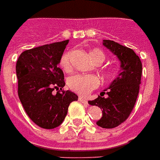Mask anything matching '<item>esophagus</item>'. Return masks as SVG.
Returning a JSON list of instances; mask_svg holds the SVG:
<instances>
[{"mask_svg": "<svg viewBox=\"0 0 160 160\" xmlns=\"http://www.w3.org/2000/svg\"><path fill=\"white\" fill-rule=\"evenodd\" d=\"M78 101H79L80 102H82V103H88V101L86 100L85 98H83L82 96H79V97H78Z\"/></svg>", "mask_w": 160, "mask_h": 160, "instance_id": "34e87169", "label": "esophagus"}]
</instances>
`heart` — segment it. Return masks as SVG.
Segmentation results:
<instances>
[{
  "label": "heart",
  "instance_id": "1",
  "mask_svg": "<svg viewBox=\"0 0 160 160\" xmlns=\"http://www.w3.org/2000/svg\"><path fill=\"white\" fill-rule=\"evenodd\" d=\"M90 57L94 62H103L105 56L104 53L99 49H94L90 52ZM71 52H66L61 57L59 64L65 72H69L71 70ZM114 70L107 71L106 76L108 78H112L114 76ZM69 88L74 92L80 94L82 96H87L92 90L96 89L99 86V79L95 75L90 74H77L69 78L68 80Z\"/></svg>",
  "mask_w": 160,
  "mask_h": 160
}]
</instances>
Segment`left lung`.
I'll use <instances>...</instances> for the list:
<instances>
[{
    "instance_id": "obj_1",
    "label": "left lung",
    "mask_w": 160,
    "mask_h": 160,
    "mask_svg": "<svg viewBox=\"0 0 160 160\" xmlns=\"http://www.w3.org/2000/svg\"><path fill=\"white\" fill-rule=\"evenodd\" d=\"M102 44L117 56L122 71L109 87L96 99L89 101V103L102 109V116L96 124L103 128H114L128 118L135 105L141 82L142 64L136 53L128 47L107 39ZM105 91L107 98L103 97Z\"/></svg>"
}]
</instances>
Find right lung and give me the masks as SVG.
<instances>
[{
	"instance_id": "add662e5",
	"label": "right lung",
	"mask_w": 160,
	"mask_h": 160,
	"mask_svg": "<svg viewBox=\"0 0 160 160\" xmlns=\"http://www.w3.org/2000/svg\"><path fill=\"white\" fill-rule=\"evenodd\" d=\"M69 40L27 50L17 60L18 96L29 118L42 128L64 122L69 105L78 96L64 90V72L58 64ZM53 90H57L56 95Z\"/></svg>"
}]
</instances>
